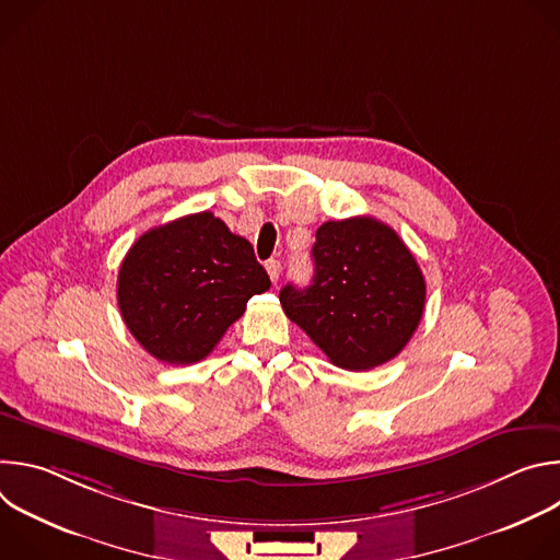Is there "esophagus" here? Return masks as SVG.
I'll list each match as a JSON object with an SVG mask.
<instances>
[{"label":"esophagus","mask_w":560,"mask_h":560,"mask_svg":"<svg viewBox=\"0 0 560 560\" xmlns=\"http://www.w3.org/2000/svg\"><path fill=\"white\" fill-rule=\"evenodd\" d=\"M266 270H268V275H270V281L277 283V281H279V275H281V264L275 261V259H270V261L266 264Z\"/></svg>","instance_id":"1"}]
</instances>
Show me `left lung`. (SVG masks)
I'll return each mask as SVG.
<instances>
[{
  "label": "left lung",
  "mask_w": 560,
  "mask_h": 560,
  "mask_svg": "<svg viewBox=\"0 0 560 560\" xmlns=\"http://www.w3.org/2000/svg\"><path fill=\"white\" fill-rule=\"evenodd\" d=\"M307 288L279 292L285 316L343 370H370L401 352L421 324L425 279L398 234L372 219L326 221Z\"/></svg>",
  "instance_id": "8db88e82"
}]
</instances>
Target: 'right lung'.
Listing matches in <instances>:
<instances>
[{
  "label": "right lung",
  "mask_w": 560,
  "mask_h": 560,
  "mask_svg": "<svg viewBox=\"0 0 560 560\" xmlns=\"http://www.w3.org/2000/svg\"><path fill=\"white\" fill-rule=\"evenodd\" d=\"M270 288L248 238L212 212H197L143 232L121 261L117 303L139 346L164 363L206 359Z\"/></svg>",
  "instance_id": "add662e5"
}]
</instances>
